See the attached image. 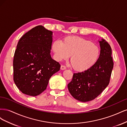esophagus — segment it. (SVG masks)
<instances>
[{
	"label": "esophagus",
	"instance_id": "esophagus-1",
	"mask_svg": "<svg viewBox=\"0 0 127 127\" xmlns=\"http://www.w3.org/2000/svg\"><path fill=\"white\" fill-rule=\"evenodd\" d=\"M60 69L61 70H65L66 69V67L65 66H64V65H62V66H61Z\"/></svg>",
	"mask_w": 127,
	"mask_h": 127
}]
</instances>
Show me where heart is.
<instances>
[{
  "instance_id": "b5f03b06",
  "label": "heart",
  "mask_w": 127,
  "mask_h": 127,
  "mask_svg": "<svg viewBox=\"0 0 127 127\" xmlns=\"http://www.w3.org/2000/svg\"><path fill=\"white\" fill-rule=\"evenodd\" d=\"M52 49L58 61L67 59L71 56L70 63L74 69L83 72L90 69L96 63L99 49L90 41L78 36H68L62 41H56Z\"/></svg>"
}]
</instances>
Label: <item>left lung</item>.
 Returning <instances> with one entry per match:
<instances>
[{"label":"left lung","instance_id":"obj_1","mask_svg":"<svg viewBox=\"0 0 127 127\" xmlns=\"http://www.w3.org/2000/svg\"><path fill=\"white\" fill-rule=\"evenodd\" d=\"M101 51L93 66L81 72L74 73L68 84L71 95L82 102L93 100L108 86L113 68L112 49L104 39L99 41Z\"/></svg>","mask_w":127,"mask_h":127}]
</instances>
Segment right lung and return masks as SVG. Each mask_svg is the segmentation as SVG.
<instances>
[{
  "instance_id": "1",
  "label": "right lung",
  "mask_w": 127,
  "mask_h": 127,
  "mask_svg": "<svg viewBox=\"0 0 127 127\" xmlns=\"http://www.w3.org/2000/svg\"><path fill=\"white\" fill-rule=\"evenodd\" d=\"M52 32L39 25L19 40L13 60L14 81L23 93L35 96L47 88L60 64L50 55Z\"/></svg>"
}]
</instances>
